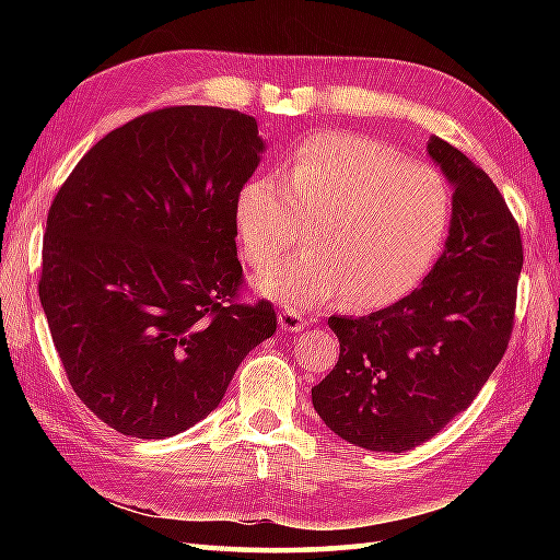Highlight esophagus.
<instances>
[{"label":"esophagus","instance_id":"obj_1","mask_svg":"<svg viewBox=\"0 0 560 560\" xmlns=\"http://www.w3.org/2000/svg\"><path fill=\"white\" fill-rule=\"evenodd\" d=\"M279 327L283 331H301L305 327V315L293 311V307H283L279 313Z\"/></svg>","mask_w":560,"mask_h":560}]
</instances>
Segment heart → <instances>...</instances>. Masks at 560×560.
Here are the masks:
<instances>
[{
	"instance_id": "1",
	"label": "heart",
	"mask_w": 560,
	"mask_h": 560,
	"mask_svg": "<svg viewBox=\"0 0 560 560\" xmlns=\"http://www.w3.org/2000/svg\"><path fill=\"white\" fill-rule=\"evenodd\" d=\"M237 233L249 265L267 269L313 223L305 249L259 277V289L293 307L347 293L355 311L399 301L438 257L450 192L431 165L375 139L319 132L287 175L253 177L237 195Z\"/></svg>"
}]
</instances>
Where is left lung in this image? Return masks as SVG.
<instances>
[{
	"label": "left lung",
	"mask_w": 560,
	"mask_h": 560,
	"mask_svg": "<svg viewBox=\"0 0 560 560\" xmlns=\"http://www.w3.org/2000/svg\"><path fill=\"white\" fill-rule=\"evenodd\" d=\"M431 159L455 185L443 255L419 289L363 317H329L339 361L313 387L329 431L375 452L438 435L479 395L515 325L520 225L493 180L433 137Z\"/></svg>",
	"instance_id": "8db88e82"
}]
</instances>
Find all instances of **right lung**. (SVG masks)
Here are the masks:
<instances>
[{"label": "right lung", "mask_w": 560, "mask_h": 560, "mask_svg": "<svg viewBox=\"0 0 560 560\" xmlns=\"http://www.w3.org/2000/svg\"><path fill=\"white\" fill-rule=\"evenodd\" d=\"M255 117L171 105L93 144L47 211L40 303L71 389L117 433L161 440L219 407L269 301L243 303L235 205Z\"/></svg>", "instance_id": "obj_1"}]
</instances>
